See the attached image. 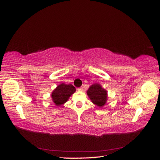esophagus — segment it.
I'll use <instances>...</instances> for the list:
<instances>
[{
	"mask_svg": "<svg viewBox=\"0 0 160 160\" xmlns=\"http://www.w3.org/2000/svg\"><path fill=\"white\" fill-rule=\"evenodd\" d=\"M78 89V91H82L83 90V88H78V89Z\"/></svg>",
	"mask_w": 160,
	"mask_h": 160,
	"instance_id": "obj_1",
	"label": "esophagus"
}]
</instances>
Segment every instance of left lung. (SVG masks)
<instances>
[{
    "label": "left lung",
    "mask_w": 160,
    "mask_h": 160,
    "mask_svg": "<svg viewBox=\"0 0 160 160\" xmlns=\"http://www.w3.org/2000/svg\"><path fill=\"white\" fill-rule=\"evenodd\" d=\"M87 94L91 100V102L102 108L108 100V91L102 88L100 84L95 83L90 86Z\"/></svg>",
    "instance_id": "obj_1"
}]
</instances>
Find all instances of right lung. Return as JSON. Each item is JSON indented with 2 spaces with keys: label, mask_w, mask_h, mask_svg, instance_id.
<instances>
[{
  "label": "right lung",
  "mask_w": 160,
  "mask_h": 160,
  "mask_svg": "<svg viewBox=\"0 0 160 160\" xmlns=\"http://www.w3.org/2000/svg\"><path fill=\"white\" fill-rule=\"evenodd\" d=\"M75 91V88L72 85H67L62 83L58 85L52 92V100L57 106H60L67 102L70 96L73 94Z\"/></svg>",
  "instance_id": "obj_1"
}]
</instances>
